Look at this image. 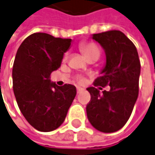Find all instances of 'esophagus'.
<instances>
[{
    "label": "esophagus",
    "mask_w": 155,
    "mask_h": 155,
    "mask_svg": "<svg viewBox=\"0 0 155 155\" xmlns=\"http://www.w3.org/2000/svg\"><path fill=\"white\" fill-rule=\"evenodd\" d=\"M84 89H83V88H79V87L77 88V92H78V94H80V93H82V92H84Z\"/></svg>",
    "instance_id": "obj_1"
}]
</instances>
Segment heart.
<instances>
[{
	"label": "heart",
	"instance_id": "obj_1",
	"mask_svg": "<svg viewBox=\"0 0 155 155\" xmlns=\"http://www.w3.org/2000/svg\"><path fill=\"white\" fill-rule=\"evenodd\" d=\"M80 48H81V50L84 53V56L86 57V59H89V58L93 57V56H97L99 58L101 51H100L99 47L97 46L95 43H93V42L84 43V44L81 45ZM66 58H67V54L65 55V59H66ZM77 81L79 84H84V78L83 77H78L77 78Z\"/></svg>",
	"mask_w": 155,
	"mask_h": 155
}]
</instances>
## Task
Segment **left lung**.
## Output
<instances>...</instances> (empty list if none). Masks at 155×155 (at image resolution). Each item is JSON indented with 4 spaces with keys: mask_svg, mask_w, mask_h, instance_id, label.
<instances>
[{
    "mask_svg": "<svg viewBox=\"0 0 155 155\" xmlns=\"http://www.w3.org/2000/svg\"><path fill=\"white\" fill-rule=\"evenodd\" d=\"M104 49L106 63L94 86H110L109 91L90 87L91 99L86 107L87 117L92 126L104 133L119 130L128 121L138 97L141 64L137 48L119 31L93 34ZM99 87L101 90V88Z\"/></svg>",
    "mask_w": 155,
    "mask_h": 155,
    "instance_id": "left-lung-1",
    "label": "left lung"
}]
</instances>
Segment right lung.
I'll return each instance as SVG.
<instances>
[{
  "mask_svg": "<svg viewBox=\"0 0 155 155\" xmlns=\"http://www.w3.org/2000/svg\"><path fill=\"white\" fill-rule=\"evenodd\" d=\"M71 39L34 33L19 46L12 66V88L18 106L29 124L39 131L60 127L77 94L76 87H62L49 77L61 65Z\"/></svg>",
  "mask_w": 155,
  "mask_h": 155,
  "instance_id": "right-lung-1",
  "label": "right lung"
}]
</instances>
